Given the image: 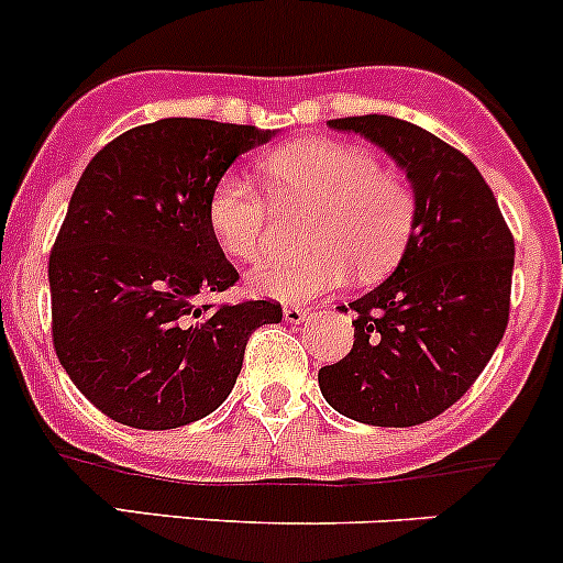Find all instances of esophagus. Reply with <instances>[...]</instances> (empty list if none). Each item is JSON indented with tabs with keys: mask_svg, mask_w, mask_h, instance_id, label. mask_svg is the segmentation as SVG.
<instances>
[{
	"mask_svg": "<svg viewBox=\"0 0 563 563\" xmlns=\"http://www.w3.org/2000/svg\"><path fill=\"white\" fill-rule=\"evenodd\" d=\"M308 316V308H297V305H286V308H283V318H286L288 323H302Z\"/></svg>",
	"mask_w": 563,
	"mask_h": 563,
	"instance_id": "obj_1",
	"label": "esophagus"
}]
</instances>
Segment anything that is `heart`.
<instances>
[{
  "label": "heart",
  "instance_id": "heart-1",
  "mask_svg": "<svg viewBox=\"0 0 563 563\" xmlns=\"http://www.w3.org/2000/svg\"><path fill=\"white\" fill-rule=\"evenodd\" d=\"M277 207H313L305 242L310 250L266 261L250 275V288L283 302H308L345 286L387 275L413 229L411 187L378 168L373 152L329 139H302L258 163ZM272 209L264 192L242 174L214 181L207 223L214 242L236 261L258 258L266 247Z\"/></svg>",
  "mask_w": 563,
  "mask_h": 563
}]
</instances>
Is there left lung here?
Instances as JSON below:
<instances>
[{
	"mask_svg": "<svg viewBox=\"0 0 563 563\" xmlns=\"http://www.w3.org/2000/svg\"><path fill=\"white\" fill-rule=\"evenodd\" d=\"M329 128L382 146L411 181L417 214L395 272L349 302L354 349L318 371V387L343 417L411 428L457 402L501 343L515 240L474 163L439 135L384 113Z\"/></svg>",
	"mask_w": 563,
	"mask_h": 563,
	"instance_id": "1",
	"label": "left lung"
}]
</instances>
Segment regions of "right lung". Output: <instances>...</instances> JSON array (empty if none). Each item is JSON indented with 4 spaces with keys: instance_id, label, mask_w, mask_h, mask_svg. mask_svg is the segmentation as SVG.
Instances as JSON below:
<instances>
[{
    "instance_id": "add662e5",
    "label": "right lung",
    "mask_w": 563,
    "mask_h": 563,
    "mask_svg": "<svg viewBox=\"0 0 563 563\" xmlns=\"http://www.w3.org/2000/svg\"><path fill=\"white\" fill-rule=\"evenodd\" d=\"M275 130L157 119L117 135L73 190L48 261L51 332L70 382L113 422L172 430L234 389L277 302L198 305L240 280L207 223L214 181Z\"/></svg>"
}]
</instances>
